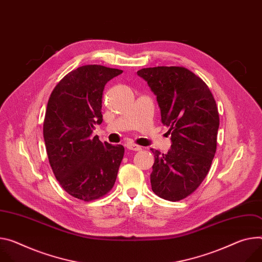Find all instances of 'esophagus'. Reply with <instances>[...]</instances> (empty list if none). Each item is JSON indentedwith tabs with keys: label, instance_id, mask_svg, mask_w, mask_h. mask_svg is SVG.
<instances>
[{
	"label": "esophagus",
	"instance_id": "34e87169",
	"mask_svg": "<svg viewBox=\"0 0 262 262\" xmlns=\"http://www.w3.org/2000/svg\"><path fill=\"white\" fill-rule=\"evenodd\" d=\"M126 147H127L129 150H135V151H139V150L142 149L141 146H139V145H137V144H134V143H128V144L126 145Z\"/></svg>",
	"mask_w": 262,
	"mask_h": 262
}]
</instances>
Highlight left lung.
I'll return each mask as SVG.
<instances>
[{
  "label": "left lung",
  "mask_w": 262,
  "mask_h": 262,
  "mask_svg": "<svg viewBox=\"0 0 262 262\" xmlns=\"http://www.w3.org/2000/svg\"><path fill=\"white\" fill-rule=\"evenodd\" d=\"M157 96L164 125L169 127L171 149L152 151V191L170 202L193 193L208 174L217 145L220 116L205 81L184 67H155L138 71Z\"/></svg>",
  "instance_id": "8db88e82"
}]
</instances>
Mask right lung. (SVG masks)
Listing matches in <instances>:
<instances>
[{
  "label": "right lung",
  "instance_id": "obj_1",
  "mask_svg": "<svg viewBox=\"0 0 262 262\" xmlns=\"http://www.w3.org/2000/svg\"><path fill=\"white\" fill-rule=\"evenodd\" d=\"M122 70L86 64L71 71L54 88L47 104L43 140L52 171L64 191L84 202L107 194L124 156L122 145L97 136L102 122V95L107 81Z\"/></svg>",
  "mask_w": 262,
  "mask_h": 262
}]
</instances>
